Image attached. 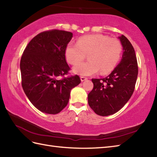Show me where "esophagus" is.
<instances>
[{"label": "esophagus", "instance_id": "1", "mask_svg": "<svg viewBox=\"0 0 157 157\" xmlns=\"http://www.w3.org/2000/svg\"><path fill=\"white\" fill-rule=\"evenodd\" d=\"M80 79H81L82 82H83V81H86V80L87 79V78H85V77H83V76H82V77H80Z\"/></svg>", "mask_w": 157, "mask_h": 157}]
</instances>
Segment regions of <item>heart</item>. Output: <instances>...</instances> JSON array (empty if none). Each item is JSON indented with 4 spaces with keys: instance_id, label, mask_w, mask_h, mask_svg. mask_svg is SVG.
<instances>
[{
    "instance_id": "heart-1",
    "label": "heart",
    "mask_w": 157,
    "mask_h": 157,
    "mask_svg": "<svg viewBox=\"0 0 157 157\" xmlns=\"http://www.w3.org/2000/svg\"><path fill=\"white\" fill-rule=\"evenodd\" d=\"M122 49L118 39L103 35H90L80 37L77 43H69L65 47V57L69 63L76 65L88 54L90 60L75 65L73 70L75 74L89 76L100 71L101 74H105L116 67Z\"/></svg>"
}]
</instances>
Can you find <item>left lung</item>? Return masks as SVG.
<instances>
[{"mask_svg": "<svg viewBox=\"0 0 157 157\" xmlns=\"http://www.w3.org/2000/svg\"><path fill=\"white\" fill-rule=\"evenodd\" d=\"M118 38L123 47L121 61L107 77L92 79L94 87L87 96L90 108L101 116L119 111L132 96L136 82L138 69L134 47L124 35Z\"/></svg>", "mask_w": 157, "mask_h": 157, "instance_id": "1", "label": "left lung"}]
</instances>
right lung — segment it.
<instances>
[{
    "label": "right lung",
    "instance_id": "obj_1",
    "mask_svg": "<svg viewBox=\"0 0 157 157\" xmlns=\"http://www.w3.org/2000/svg\"><path fill=\"white\" fill-rule=\"evenodd\" d=\"M72 37V33L65 31H43L31 39L22 55L24 92L36 108L46 114L59 113L67 105L71 89L81 82L78 75L64 77L70 70L65 50Z\"/></svg>",
    "mask_w": 157,
    "mask_h": 157
}]
</instances>
